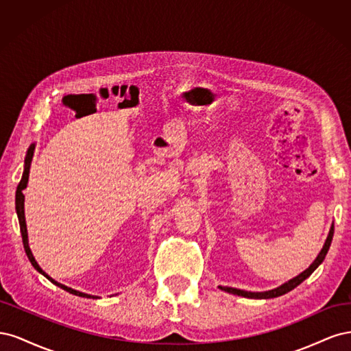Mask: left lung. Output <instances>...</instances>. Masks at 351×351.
Here are the masks:
<instances>
[{
    "label": "left lung",
    "mask_w": 351,
    "mask_h": 351,
    "mask_svg": "<svg viewBox=\"0 0 351 351\" xmlns=\"http://www.w3.org/2000/svg\"><path fill=\"white\" fill-rule=\"evenodd\" d=\"M332 236H334V224L331 226V230H329V234H328V237H326V240H325V244H324L322 250L319 252V254H317L316 259L313 261V263L311 265V267L307 268L306 271H303L302 274L297 275V277H294L293 280L287 281V282H284L282 285L277 287V289L269 290V291H261V293H259V291H256V293H253V291H244V290H239V289H232V287H222V285H219V289L227 291V293H231V294L241 295V297H247V299H274V297H280V295H282V294H285V293H289V291H291L293 289H295L297 285L302 284L306 278H309L311 275H312V272L324 262V259H325V256H326V253H328V250H329V246H331Z\"/></svg>",
    "instance_id": "1"
}]
</instances>
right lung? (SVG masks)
<instances>
[{"label": "right lung", "mask_w": 351, "mask_h": 351, "mask_svg": "<svg viewBox=\"0 0 351 351\" xmlns=\"http://www.w3.org/2000/svg\"><path fill=\"white\" fill-rule=\"evenodd\" d=\"M34 149H35V145H30L29 151H27V155H26V159H25V171H23V176H22V180H20V183L17 186V190H16V212H17V218H19V224H20V231H22V239H23V246H25V250H26V254L27 258L30 261V263L34 265V268L40 272L44 277H47L52 284H56L57 287H60V289L69 291L70 294H74V295H79V297H86V299H98L97 295H90V294H86V293H80L77 290H73L70 289V287L64 285V284H60L57 282L56 280H52L48 274H45L44 271H42V268L38 265V262L35 261L34 254H32L30 252V247H29V240H27V228H26V219H25V196H23V190L26 189L27 186V180H29V168H30V162H32V156H34Z\"/></svg>", "instance_id": "1"}]
</instances>
